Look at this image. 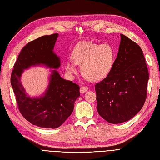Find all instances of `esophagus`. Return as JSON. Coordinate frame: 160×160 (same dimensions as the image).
Masks as SVG:
<instances>
[{
  "instance_id": "34e87169",
  "label": "esophagus",
  "mask_w": 160,
  "mask_h": 160,
  "mask_svg": "<svg viewBox=\"0 0 160 160\" xmlns=\"http://www.w3.org/2000/svg\"><path fill=\"white\" fill-rule=\"evenodd\" d=\"M88 89H89V88H88L87 87H84V86H82V87H80V91L81 93H84L87 92V91H88Z\"/></svg>"
}]
</instances>
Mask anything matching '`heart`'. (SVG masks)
I'll use <instances>...</instances> for the list:
<instances>
[{"mask_svg":"<svg viewBox=\"0 0 160 160\" xmlns=\"http://www.w3.org/2000/svg\"><path fill=\"white\" fill-rule=\"evenodd\" d=\"M72 60L66 62V69L69 74L77 72V64L81 65V72L87 79L99 81L108 76L114 66L115 52L108 43L100 45L83 41L74 47Z\"/></svg>","mask_w":160,"mask_h":160,"instance_id":"obj_1","label":"heart"}]
</instances>
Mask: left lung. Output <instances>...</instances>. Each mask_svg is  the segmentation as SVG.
I'll return each instance as SVG.
<instances>
[{"mask_svg": "<svg viewBox=\"0 0 160 160\" xmlns=\"http://www.w3.org/2000/svg\"><path fill=\"white\" fill-rule=\"evenodd\" d=\"M120 36L113 69L95 86L98 113L111 124L131 120L142 109L149 78L140 47L126 36Z\"/></svg>", "mask_w": 160, "mask_h": 160, "instance_id": "8db88e82", "label": "left lung"}]
</instances>
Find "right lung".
<instances>
[{
  "label": "right lung",
  "mask_w": 160,
  "mask_h": 160,
  "mask_svg": "<svg viewBox=\"0 0 160 160\" xmlns=\"http://www.w3.org/2000/svg\"><path fill=\"white\" fill-rule=\"evenodd\" d=\"M58 33L43 36L23 47L13 67L11 84L19 111L30 123L37 127L56 128L72 113L74 103L80 96V87L71 80H64L57 69L60 58L53 48ZM42 66L51 68L48 85L40 97H30L21 82L24 70Z\"/></svg>",
  "instance_id": "1"
}]
</instances>
